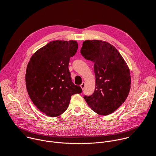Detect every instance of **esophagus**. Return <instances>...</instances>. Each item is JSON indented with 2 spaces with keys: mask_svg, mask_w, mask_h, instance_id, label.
Returning <instances> with one entry per match:
<instances>
[{
  "mask_svg": "<svg viewBox=\"0 0 156 156\" xmlns=\"http://www.w3.org/2000/svg\"><path fill=\"white\" fill-rule=\"evenodd\" d=\"M80 87L82 90L84 89V87H85V82H82V83L80 85Z\"/></svg>",
  "mask_w": 156,
  "mask_h": 156,
  "instance_id": "34e87169",
  "label": "esophagus"
}]
</instances>
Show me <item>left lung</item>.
<instances>
[{"label": "left lung", "mask_w": 156, "mask_h": 156, "mask_svg": "<svg viewBox=\"0 0 156 156\" xmlns=\"http://www.w3.org/2000/svg\"><path fill=\"white\" fill-rule=\"evenodd\" d=\"M82 56L94 63L96 87L91 96L83 98L96 113L107 115L126 99L130 88V71L118 50L101 40H86L80 50Z\"/></svg>", "instance_id": "left-lung-1"}]
</instances>
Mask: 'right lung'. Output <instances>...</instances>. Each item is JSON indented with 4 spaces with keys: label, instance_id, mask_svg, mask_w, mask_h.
<instances>
[{
    "label": "right lung",
    "instance_id": "1",
    "mask_svg": "<svg viewBox=\"0 0 156 156\" xmlns=\"http://www.w3.org/2000/svg\"><path fill=\"white\" fill-rule=\"evenodd\" d=\"M78 49L76 41H53L38 50L27 67L26 84L34 105L51 117L62 114L71 97L82 91L72 82L68 65Z\"/></svg>",
    "mask_w": 156,
    "mask_h": 156
}]
</instances>
